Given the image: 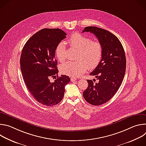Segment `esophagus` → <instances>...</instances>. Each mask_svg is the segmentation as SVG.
I'll list each match as a JSON object with an SVG mask.
<instances>
[{
    "instance_id": "34e87169",
    "label": "esophagus",
    "mask_w": 146,
    "mask_h": 146,
    "mask_svg": "<svg viewBox=\"0 0 146 146\" xmlns=\"http://www.w3.org/2000/svg\"><path fill=\"white\" fill-rule=\"evenodd\" d=\"M70 80H71V81H72V82H74L75 81H76V78H74V77H71V78H70Z\"/></svg>"
}]
</instances>
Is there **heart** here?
<instances>
[{"label":"heart","instance_id":"b5f03b06","mask_svg":"<svg viewBox=\"0 0 146 146\" xmlns=\"http://www.w3.org/2000/svg\"><path fill=\"white\" fill-rule=\"evenodd\" d=\"M71 48L77 50L75 61H69L60 66L61 72L68 76L76 77L84 73L88 67L95 69L102 59L103 49L98 41H92L91 38L81 33L76 32L68 40ZM56 56L59 61L64 62L66 59V48L64 43L60 42L55 50Z\"/></svg>","mask_w":146,"mask_h":146}]
</instances>
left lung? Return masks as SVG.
<instances>
[{
  "label": "left lung",
  "mask_w": 146,
  "mask_h": 146,
  "mask_svg": "<svg viewBox=\"0 0 146 146\" xmlns=\"http://www.w3.org/2000/svg\"><path fill=\"white\" fill-rule=\"evenodd\" d=\"M94 33L102 46V59L90 73L98 82L87 80L88 88L83 92L85 100L91 105L99 106L109 101L116 94L126 70V57L119 39L111 32L95 27H87L82 32Z\"/></svg>",
  "instance_id": "obj_1"
}]
</instances>
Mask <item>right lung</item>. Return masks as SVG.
<instances>
[{
	"label": "right lung",
	"instance_id": "obj_1",
	"mask_svg": "<svg viewBox=\"0 0 146 146\" xmlns=\"http://www.w3.org/2000/svg\"><path fill=\"white\" fill-rule=\"evenodd\" d=\"M66 33L60 29H43L33 35L25 43L20 58V65L25 85L40 103L46 106L58 104L64 98L65 87L69 77H58L55 50ZM57 75L55 81L49 78Z\"/></svg>",
	"mask_w": 146,
	"mask_h": 146
}]
</instances>
